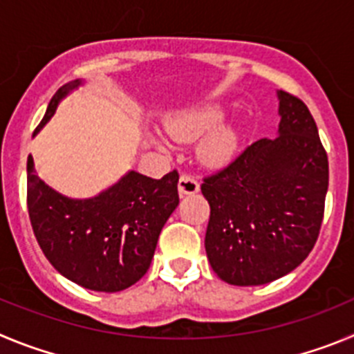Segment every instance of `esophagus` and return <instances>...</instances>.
I'll return each mask as SVG.
<instances>
[{"mask_svg": "<svg viewBox=\"0 0 354 354\" xmlns=\"http://www.w3.org/2000/svg\"><path fill=\"white\" fill-rule=\"evenodd\" d=\"M178 190L181 196H190V194L199 192V181L197 178L190 176V174H181L180 181H178Z\"/></svg>", "mask_w": 354, "mask_h": 354, "instance_id": "esophagus-1", "label": "esophagus"}]
</instances>
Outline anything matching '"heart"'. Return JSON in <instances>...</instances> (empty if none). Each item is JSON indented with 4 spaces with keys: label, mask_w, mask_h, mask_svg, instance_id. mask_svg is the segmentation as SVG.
Masks as SVG:
<instances>
[{
    "label": "heart",
    "mask_w": 354,
    "mask_h": 354,
    "mask_svg": "<svg viewBox=\"0 0 354 354\" xmlns=\"http://www.w3.org/2000/svg\"><path fill=\"white\" fill-rule=\"evenodd\" d=\"M224 116L221 107L209 106L189 109L167 120L165 129L178 141H192L206 133L199 145L201 158L209 165H222L238 151V132L227 123H218Z\"/></svg>",
    "instance_id": "obj_1"
}]
</instances>
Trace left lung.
Instances as JSON below:
<instances>
[{
  "label": "left lung",
  "mask_w": 354,
  "mask_h": 354,
  "mask_svg": "<svg viewBox=\"0 0 354 354\" xmlns=\"http://www.w3.org/2000/svg\"><path fill=\"white\" fill-rule=\"evenodd\" d=\"M279 97V138L259 139L201 192L209 203L206 256L232 286H261L300 266L319 236L328 190V157L310 111Z\"/></svg>",
  "instance_id": "left-lung-1"
}]
</instances>
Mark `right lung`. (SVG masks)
<instances>
[{
	"label": "right lung",
	"instance_id": "right-lung-1",
	"mask_svg": "<svg viewBox=\"0 0 354 354\" xmlns=\"http://www.w3.org/2000/svg\"><path fill=\"white\" fill-rule=\"evenodd\" d=\"M81 84L75 79L56 91L33 136ZM178 180V171L160 180L129 171L98 196L72 199L37 176L30 155L28 212L38 245L54 268L75 284L123 291L148 272L162 227L180 203Z\"/></svg>",
	"mask_w": 354,
	"mask_h": 354
}]
</instances>
